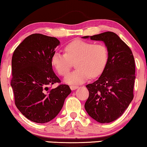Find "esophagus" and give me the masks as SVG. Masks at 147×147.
<instances>
[{"label":"esophagus","mask_w":147,"mask_h":147,"mask_svg":"<svg viewBox=\"0 0 147 147\" xmlns=\"http://www.w3.org/2000/svg\"><path fill=\"white\" fill-rule=\"evenodd\" d=\"M78 86H75V85H71V86H70V89H71L72 91L75 90V89H78Z\"/></svg>","instance_id":"1"}]
</instances>
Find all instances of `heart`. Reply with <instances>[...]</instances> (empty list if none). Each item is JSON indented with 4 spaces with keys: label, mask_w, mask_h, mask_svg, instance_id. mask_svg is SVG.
Returning a JSON list of instances; mask_svg holds the SVG:
<instances>
[{
    "label": "heart",
    "mask_w": 147,
    "mask_h": 147,
    "mask_svg": "<svg viewBox=\"0 0 147 147\" xmlns=\"http://www.w3.org/2000/svg\"><path fill=\"white\" fill-rule=\"evenodd\" d=\"M65 53L56 51L53 53L51 63L57 73L66 76L76 61L77 68L65 77V82L69 84H82L89 77H98L102 73L108 60V51L102 44L82 40H75L65 47Z\"/></svg>",
    "instance_id": "b5f03b06"
}]
</instances>
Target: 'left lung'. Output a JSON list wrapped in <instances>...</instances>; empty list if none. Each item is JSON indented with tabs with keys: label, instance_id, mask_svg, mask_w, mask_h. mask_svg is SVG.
<instances>
[{
	"label": "left lung",
	"instance_id": "8db88e82",
	"mask_svg": "<svg viewBox=\"0 0 147 147\" xmlns=\"http://www.w3.org/2000/svg\"><path fill=\"white\" fill-rule=\"evenodd\" d=\"M104 42L108 60L97 80L86 87L89 92L84 105L89 116L100 123L120 118L134 98L135 60L131 50L115 33L107 32L82 38Z\"/></svg>",
	"mask_w": 147,
	"mask_h": 147
}]
</instances>
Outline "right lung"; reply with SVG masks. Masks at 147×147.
Listing matches in <instances>:
<instances>
[{"label":"right lung","instance_id":"1","mask_svg":"<svg viewBox=\"0 0 147 147\" xmlns=\"http://www.w3.org/2000/svg\"><path fill=\"white\" fill-rule=\"evenodd\" d=\"M60 45L56 38L40 34L27 36L15 49L11 59V86L15 105L24 116L36 123L51 121L71 92L53 72L51 58Z\"/></svg>","mask_w":147,"mask_h":147}]
</instances>
